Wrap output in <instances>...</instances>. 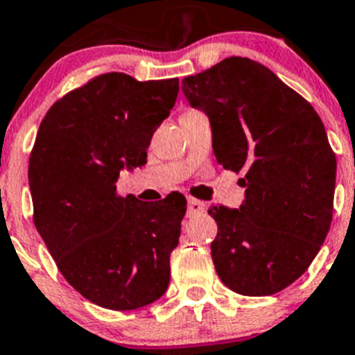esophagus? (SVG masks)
I'll return each instance as SVG.
<instances>
[{"mask_svg": "<svg viewBox=\"0 0 355 355\" xmlns=\"http://www.w3.org/2000/svg\"><path fill=\"white\" fill-rule=\"evenodd\" d=\"M205 209H207V205H205L203 202H200V200L196 198L187 200V216H189V218L202 214V212H205Z\"/></svg>", "mask_w": 355, "mask_h": 355, "instance_id": "esophagus-1", "label": "esophagus"}]
</instances>
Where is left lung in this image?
Instances as JSON below:
<instances>
[{"label":"left lung","instance_id":"left-lung-1","mask_svg":"<svg viewBox=\"0 0 355 355\" xmlns=\"http://www.w3.org/2000/svg\"><path fill=\"white\" fill-rule=\"evenodd\" d=\"M209 116L218 164L243 171L239 209L211 207V255L227 288L266 297L309 268L331 229L336 155L306 101L263 64L230 57L182 80Z\"/></svg>","mask_w":355,"mask_h":355}]
</instances>
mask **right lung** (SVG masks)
Wrapping results in <instances>:
<instances>
[{
  "label": "right lung",
  "mask_w": 355,
  "mask_h": 355,
  "mask_svg": "<svg viewBox=\"0 0 355 355\" xmlns=\"http://www.w3.org/2000/svg\"><path fill=\"white\" fill-rule=\"evenodd\" d=\"M178 78L105 73L46 112L28 164L33 223L64 279L96 306L132 311L166 293L186 198L119 196L123 168L146 164Z\"/></svg>",
  "instance_id": "add662e5"
}]
</instances>
